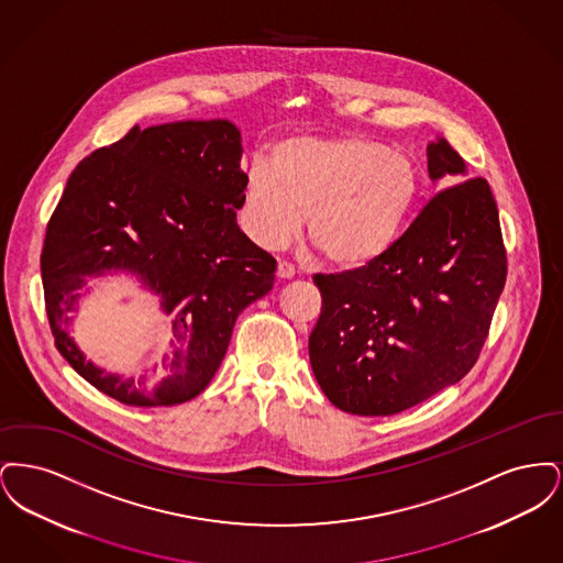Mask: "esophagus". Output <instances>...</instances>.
I'll return each instance as SVG.
<instances>
[{
	"mask_svg": "<svg viewBox=\"0 0 563 563\" xmlns=\"http://www.w3.org/2000/svg\"><path fill=\"white\" fill-rule=\"evenodd\" d=\"M276 274H278L280 278H294L295 268L289 264V262H278V269H276Z\"/></svg>",
	"mask_w": 563,
	"mask_h": 563,
	"instance_id": "esophagus-1",
	"label": "esophagus"
}]
</instances>
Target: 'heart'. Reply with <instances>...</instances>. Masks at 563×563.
Returning <instances> with one entry per match:
<instances>
[{
    "label": "heart",
    "instance_id": "obj_1",
    "mask_svg": "<svg viewBox=\"0 0 563 563\" xmlns=\"http://www.w3.org/2000/svg\"><path fill=\"white\" fill-rule=\"evenodd\" d=\"M420 191V170L407 154L361 134L289 136L272 145L242 181L244 232L280 249L301 228L338 268H367L401 236Z\"/></svg>",
    "mask_w": 563,
    "mask_h": 563
}]
</instances>
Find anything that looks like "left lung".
Returning a JSON list of instances; mask_svg holds the SVG:
<instances>
[{
  "label": "left lung",
  "instance_id": "left-lung-1",
  "mask_svg": "<svg viewBox=\"0 0 563 563\" xmlns=\"http://www.w3.org/2000/svg\"><path fill=\"white\" fill-rule=\"evenodd\" d=\"M427 156L432 181L466 177L445 139ZM505 280L489 184L441 189L382 260L314 274L322 310L308 350L322 393L354 416H393L460 382L479 358Z\"/></svg>",
  "mask_w": 563,
  "mask_h": 563
}]
</instances>
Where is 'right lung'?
I'll return each instance as SVG.
<instances>
[{
    "instance_id": "obj_1",
    "label": "right lung",
    "mask_w": 563,
    "mask_h": 563,
    "mask_svg": "<svg viewBox=\"0 0 563 563\" xmlns=\"http://www.w3.org/2000/svg\"><path fill=\"white\" fill-rule=\"evenodd\" d=\"M241 131L228 120L133 126L76 166L46 228L42 283L54 344L78 374L134 407L198 397L219 369L242 310L268 294L276 260L249 241ZM133 273L174 321V352L152 387L106 375L68 338L88 277Z\"/></svg>"
}]
</instances>
